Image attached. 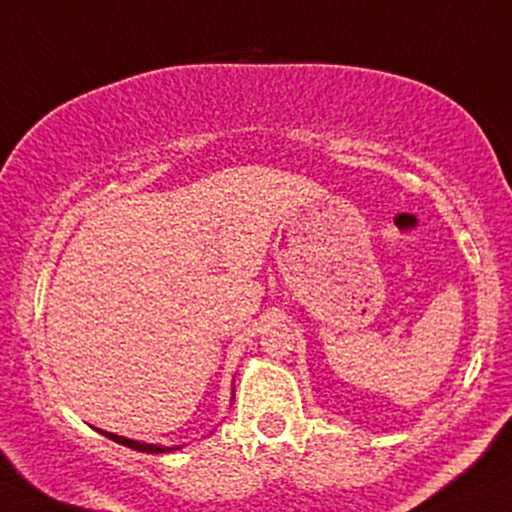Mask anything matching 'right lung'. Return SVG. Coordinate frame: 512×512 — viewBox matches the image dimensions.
I'll return each mask as SVG.
<instances>
[{
	"instance_id": "add662e5",
	"label": "right lung",
	"mask_w": 512,
	"mask_h": 512,
	"mask_svg": "<svg viewBox=\"0 0 512 512\" xmlns=\"http://www.w3.org/2000/svg\"><path fill=\"white\" fill-rule=\"evenodd\" d=\"M105 438L115 440V443L120 445H127V448L132 450H139V452H170V450H178V448H158V445H146V443H139V440H129V438H122V436H115V433H108V431H101Z\"/></svg>"
}]
</instances>
